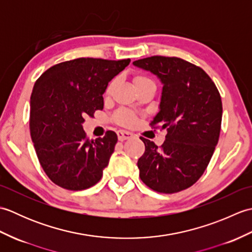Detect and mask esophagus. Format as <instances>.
Listing matches in <instances>:
<instances>
[{"label": "esophagus", "instance_id": "34e87169", "mask_svg": "<svg viewBox=\"0 0 252 252\" xmlns=\"http://www.w3.org/2000/svg\"><path fill=\"white\" fill-rule=\"evenodd\" d=\"M118 134V138H119V141H126V140H130V138L133 136V134L131 132H127V131H123L120 130L117 132Z\"/></svg>", "mask_w": 252, "mask_h": 252}]
</instances>
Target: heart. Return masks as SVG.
Segmentation results:
<instances>
[{"mask_svg": "<svg viewBox=\"0 0 252 252\" xmlns=\"http://www.w3.org/2000/svg\"><path fill=\"white\" fill-rule=\"evenodd\" d=\"M147 81H151L147 77H144V76H137L135 77L134 79V84L137 85V84H141V83H144V82H147ZM115 82L112 81L109 85L108 88H107V93H110V91L112 89V87H114ZM115 119L118 123H120V125H123V126H132L133 123L135 122V117L134 115L132 114V112L127 111V110H120L118 114L116 115Z\"/></svg>", "mask_w": 252, "mask_h": 252, "instance_id": "1", "label": "heart"}]
</instances>
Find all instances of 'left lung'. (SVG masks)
Returning <instances> with one entry per match:
<instances>
[{
	"mask_svg": "<svg viewBox=\"0 0 252 252\" xmlns=\"http://www.w3.org/2000/svg\"><path fill=\"white\" fill-rule=\"evenodd\" d=\"M133 65L161 82L159 112L151 125L168 131L161 147L141 137L145 153L137 161L140 178L165 194L189 189L205 172L220 136V93L201 68L178 57L152 56Z\"/></svg>",
	"mask_w": 252,
	"mask_h": 252,
	"instance_id": "8db88e82",
	"label": "left lung"
}]
</instances>
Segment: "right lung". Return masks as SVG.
<instances>
[{
  "mask_svg": "<svg viewBox=\"0 0 252 252\" xmlns=\"http://www.w3.org/2000/svg\"><path fill=\"white\" fill-rule=\"evenodd\" d=\"M130 60L77 58L51 67L36 80L30 97V133L36 156L52 182L82 190L103 176L118 137L108 131L91 141L82 123L104 108L107 85Z\"/></svg>",
  "mask_w": 252,
  "mask_h": 252,
  "instance_id": "obj_1",
  "label": "right lung"
}]
</instances>
